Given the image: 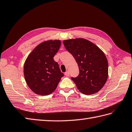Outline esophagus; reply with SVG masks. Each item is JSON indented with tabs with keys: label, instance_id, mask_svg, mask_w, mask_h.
Returning <instances> with one entry per match:
<instances>
[{
	"label": "esophagus",
	"instance_id": "obj_1",
	"mask_svg": "<svg viewBox=\"0 0 132 132\" xmlns=\"http://www.w3.org/2000/svg\"><path fill=\"white\" fill-rule=\"evenodd\" d=\"M69 72L68 71H67L66 72H65V73H64V75H65L66 76H69Z\"/></svg>",
	"mask_w": 132,
	"mask_h": 132
}]
</instances>
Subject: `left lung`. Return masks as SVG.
<instances>
[{
    "label": "left lung",
    "mask_w": 132,
    "mask_h": 132,
    "mask_svg": "<svg viewBox=\"0 0 132 132\" xmlns=\"http://www.w3.org/2000/svg\"><path fill=\"white\" fill-rule=\"evenodd\" d=\"M63 43L79 67L78 76L71 77L78 89L87 95L100 91L108 77V62L104 52L84 38L64 40Z\"/></svg>",
    "instance_id": "8db88e82"
}]
</instances>
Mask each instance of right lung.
I'll return each instance as SVG.
<instances>
[{"label": "right lung", "instance_id": "obj_1", "mask_svg": "<svg viewBox=\"0 0 132 132\" xmlns=\"http://www.w3.org/2000/svg\"><path fill=\"white\" fill-rule=\"evenodd\" d=\"M59 40H50L40 43L32 51L25 61L26 82L35 93L49 95L55 90L64 74L54 56L61 46Z\"/></svg>", "mask_w": 132, "mask_h": 132}]
</instances>
